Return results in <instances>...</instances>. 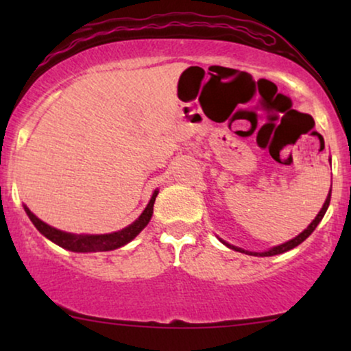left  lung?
Returning a JSON list of instances; mask_svg holds the SVG:
<instances>
[{"label":"left lung","instance_id":"8db88e82","mask_svg":"<svg viewBox=\"0 0 351 351\" xmlns=\"http://www.w3.org/2000/svg\"><path fill=\"white\" fill-rule=\"evenodd\" d=\"M329 203H330V190H329V193H328V198H326V201H324L323 208H321L319 213L316 214V217H315L313 220H311V223L308 225V227H306V228L304 230V232L297 234L295 238L289 239V241H286V243H282V244H278V246H273V247L267 249V251H263V252H252V251H246V249H243V247H237V246H233V244H230V243H227V241H223V239H220V238H219V239L225 244V246H228L230 249H234V251H238V252L247 254V256H256V257H271V256H278V254L287 252V251H291V249L297 247V246H299L300 243H304L305 239L308 238L310 234L315 232V228L318 227V223L321 222V220H323L324 214H326V210H328V208H329Z\"/></svg>","mask_w":351,"mask_h":351}]
</instances>
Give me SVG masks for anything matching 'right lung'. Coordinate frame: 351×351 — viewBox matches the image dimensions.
I'll return each instance as SVG.
<instances>
[{"instance_id": "right-lung-1", "label": "right lung", "mask_w": 351, "mask_h": 351, "mask_svg": "<svg viewBox=\"0 0 351 351\" xmlns=\"http://www.w3.org/2000/svg\"><path fill=\"white\" fill-rule=\"evenodd\" d=\"M158 193H160L158 190L153 191L147 208L143 209V213L138 215L131 225H128V227H124L123 230H118V232L105 234H76L62 232V230L51 227V225L43 222L41 219H38L25 204H23V209H25L28 219L32 220V223L35 225L38 232H40L43 237L49 239V241L57 244V246L64 247L66 251L71 252H105L113 251V249H118L124 246V244L131 243L132 239L147 227L153 215V204H155Z\"/></svg>"}]
</instances>
